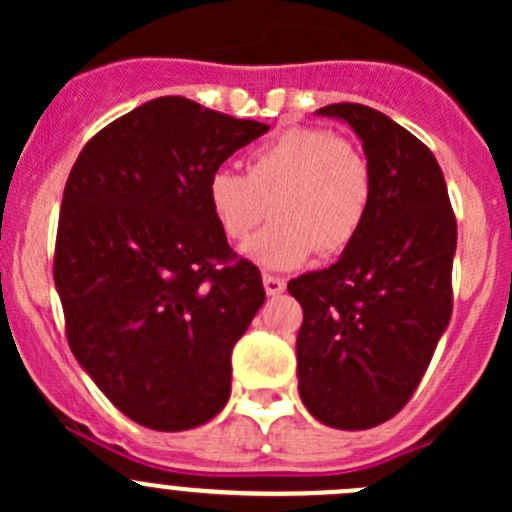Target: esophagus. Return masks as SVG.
<instances>
[{
    "instance_id": "esophagus-1",
    "label": "esophagus",
    "mask_w": 512,
    "mask_h": 512,
    "mask_svg": "<svg viewBox=\"0 0 512 512\" xmlns=\"http://www.w3.org/2000/svg\"><path fill=\"white\" fill-rule=\"evenodd\" d=\"M262 285H265V292L270 294V297H277V294L285 292V280H280V277L265 275L262 277Z\"/></svg>"
}]
</instances>
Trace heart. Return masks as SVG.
I'll return each mask as SVG.
<instances>
[{
	"label": "heart",
	"mask_w": 512,
	"mask_h": 512,
	"mask_svg": "<svg viewBox=\"0 0 512 512\" xmlns=\"http://www.w3.org/2000/svg\"><path fill=\"white\" fill-rule=\"evenodd\" d=\"M205 198L220 232L242 242L265 270H294L314 252L339 255L356 240L371 205V170L359 148L324 128H289L247 158L245 175L218 168Z\"/></svg>",
	"instance_id": "b5f03b06"
}]
</instances>
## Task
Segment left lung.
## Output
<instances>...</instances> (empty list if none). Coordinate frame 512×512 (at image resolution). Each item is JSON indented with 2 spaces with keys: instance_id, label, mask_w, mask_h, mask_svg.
<instances>
[{
  "instance_id": "obj_1",
  "label": "left lung",
  "mask_w": 512,
  "mask_h": 512,
  "mask_svg": "<svg viewBox=\"0 0 512 512\" xmlns=\"http://www.w3.org/2000/svg\"><path fill=\"white\" fill-rule=\"evenodd\" d=\"M359 136L371 205L356 240L327 270L289 280L302 304L299 399L324 426L364 431L399 414L451 322L456 218L433 153L361 103H332Z\"/></svg>"
}]
</instances>
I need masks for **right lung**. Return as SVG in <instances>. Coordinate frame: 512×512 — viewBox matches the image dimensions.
Listing matches in <instances>:
<instances>
[{"label": "right lung", "instance_id": "right-lung-1", "mask_svg": "<svg viewBox=\"0 0 512 512\" xmlns=\"http://www.w3.org/2000/svg\"><path fill=\"white\" fill-rule=\"evenodd\" d=\"M267 123L160 96L84 146L64 188L54 285L76 361L153 431L203 426L230 399L232 347L265 302L205 183ZM223 264V268H218Z\"/></svg>", "mask_w": 512, "mask_h": 512}]
</instances>
